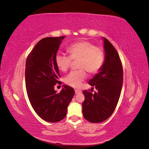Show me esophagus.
I'll return each mask as SVG.
<instances>
[{
	"label": "esophagus",
	"instance_id": "34e87169",
	"mask_svg": "<svg viewBox=\"0 0 149 149\" xmlns=\"http://www.w3.org/2000/svg\"><path fill=\"white\" fill-rule=\"evenodd\" d=\"M74 91H75V93H76V94H79V93H81L82 92L81 91V90H78V89H75Z\"/></svg>",
	"mask_w": 149,
	"mask_h": 149
}]
</instances>
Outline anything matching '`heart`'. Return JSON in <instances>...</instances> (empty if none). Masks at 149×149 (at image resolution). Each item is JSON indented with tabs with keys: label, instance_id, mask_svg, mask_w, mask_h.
I'll return each instance as SVG.
<instances>
[{
	"label": "heart",
	"instance_id": "obj_1",
	"mask_svg": "<svg viewBox=\"0 0 149 149\" xmlns=\"http://www.w3.org/2000/svg\"><path fill=\"white\" fill-rule=\"evenodd\" d=\"M69 56L57 54L55 63L60 71L65 72L73 61H77L78 70L72 71L65 78V82L71 86L79 88L86 78L87 74H95L100 71L104 61V52L100 47L86 40H80L68 47Z\"/></svg>",
	"mask_w": 149,
	"mask_h": 149
}]
</instances>
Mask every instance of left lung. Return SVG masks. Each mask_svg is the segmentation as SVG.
Here are the masks:
<instances>
[{
	"instance_id": "obj_1",
	"label": "left lung",
	"mask_w": 149,
	"mask_h": 149,
	"mask_svg": "<svg viewBox=\"0 0 149 149\" xmlns=\"http://www.w3.org/2000/svg\"><path fill=\"white\" fill-rule=\"evenodd\" d=\"M103 39L104 62L100 72L88 83L97 91L94 94L87 90L83 91L85 97L82 104L83 116L93 123L104 121L113 113L123 83V68L119 54L109 40Z\"/></svg>"
}]
</instances>
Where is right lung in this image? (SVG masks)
Segmentation results:
<instances>
[{
    "instance_id": "obj_1",
    "label": "right lung",
    "mask_w": 149,
    "mask_h": 149,
    "mask_svg": "<svg viewBox=\"0 0 149 149\" xmlns=\"http://www.w3.org/2000/svg\"><path fill=\"white\" fill-rule=\"evenodd\" d=\"M65 37L40 40L26 60L25 85L30 102L38 116L49 123H57L65 118L74 94V89L67 85L60 93L54 89L56 83H61L55 57Z\"/></svg>"
}]
</instances>
